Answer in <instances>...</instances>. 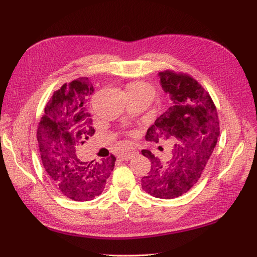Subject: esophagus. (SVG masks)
<instances>
[{"mask_svg": "<svg viewBox=\"0 0 257 257\" xmlns=\"http://www.w3.org/2000/svg\"><path fill=\"white\" fill-rule=\"evenodd\" d=\"M136 153H138V152L134 151V150H127V151H125V152H123V153L119 154V158H121L122 160L128 161V160L132 159L133 156H135Z\"/></svg>", "mask_w": 257, "mask_h": 257, "instance_id": "34e87169", "label": "esophagus"}]
</instances>
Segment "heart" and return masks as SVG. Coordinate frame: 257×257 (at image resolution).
<instances>
[{
  "mask_svg": "<svg viewBox=\"0 0 257 257\" xmlns=\"http://www.w3.org/2000/svg\"><path fill=\"white\" fill-rule=\"evenodd\" d=\"M127 92L128 94H133V93H141V92H151L153 93V88L148 83L144 82H135V83H131L127 87Z\"/></svg>",
  "mask_w": 257,
  "mask_h": 257,
  "instance_id": "heart-1",
  "label": "heart"
}]
</instances>
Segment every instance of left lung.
Instances as JSON below:
<instances>
[{"label":"left lung","mask_w":257,"mask_h":257,"mask_svg":"<svg viewBox=\"0 0 257 257\" xmlns=\"http://www.w3.org/2000/svg\"><path fill=\"white\" fill-rule=\"evenodd\" d=\"M161 85L171 98V106L149 127L151 142H174L172 158L162 162L149 150L142 154L151 161V171L142 179V188L158 198L184 194L200 180L216 146L219 122L216 106L208 92L184 73H159Z\"/></svg>","instance_id":"left-lung-1"}]
</instances>
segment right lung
I'll list each match as a JSON object with an SVG mask.
<instances>
[{
    "instance_id": "add662e5",
    "label": "right lung",
    "mask_w": 257,
    "mask_h": 257,
    "mask_svg": "<svg viewBox=\"0 0 257 257\" xmlns=\"http://www.w3.org/2000/svg\"><path fill=\"white\" fill-rule=\"evenodd\" d=\"M94 91L88 77L63 84L48 102L36 132L40 155L51 183L73 201L93 200L103 192L116 158L84 161L82 145L94 134L87 101Z\"/></svg>"
}]
</instances>
